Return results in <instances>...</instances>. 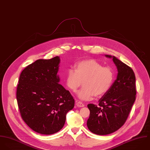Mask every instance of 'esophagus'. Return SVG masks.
Wrapping results in <instances>:
<instances>
[{
	"label": "esophagus",
	"instance_id": "34e87169",
	"mask_svg": "<svg viewBox=\"0 0 150 150\" xmlns=\"http://www.w3.org/2000/svg\"><path fill=\"white\" fill-rule=\"evenodd\" d=\"M76 105L78 107H83L85 106V105H84V104L83 103H82L81 101H76Z\"/></svg>",
	"mask_w": 150,
	"mask_h": 150
}]
</instances>
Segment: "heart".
Returning <instances> with one entry per match:
<instances>
[{
	"instance_id": "b5f03b06",
	"label": "heart",
	"mask_w": 150,
	"mask_h": 150,
	"mask_svg": "<svg viewBox=\"0 0 150 150\" xmlns=\"http://www.w3.org/2000/svg\"><path fill=\"white\" fill-rule=\"evenodd\" d=\"M75 69L67 71L65 83L70 90L75 91L83 82V87L77 92L82 100H89L94 96L101 97L110 90L114 80L113 70L96 60L81 61L76 64Z\"/></svg>"
}]
</instances>
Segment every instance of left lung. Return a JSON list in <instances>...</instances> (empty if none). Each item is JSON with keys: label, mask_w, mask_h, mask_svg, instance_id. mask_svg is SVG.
<instances>
[{"label": "left lung", "mask_w": 150, "mask_h": 150, "mask_svg": "<svg viewBox=\"0 0 150 150\" xmlns=\"http://www.w3.org/2000/svg\"><path fill=\"white\" fill-rule=\"evenodd\" d=\"M105 56L112 59L118 74L110 90L98 100V105H88L90 110L88 127L91 132L98 135L111 134L123 126L136 94V77L133 69L115 56Z\"/></svg>", "instance_id": "left-lung-1"}]
</instances>
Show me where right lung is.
I'll return each mask as SVG.
<instances>
[{"label":"right lung","instance_id":"1","mask_svg":"<svg viewBox=\"0 0 150 150\" xmlns=\"http://www.w3.org/2000/svg\"><path fill=\"white\" fill-rule=\"evenodd\" d=\"M60 57L35 61L21 73L17 100L23 120L33 131L52 134L63 127L75 100L60 82Z\"/></svg>","mask_w":150,"mask_h":150}]
</instances>
